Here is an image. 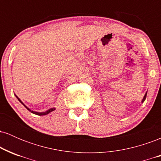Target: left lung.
Segmentation results:
<instances>
[{"mask_svg":"<svg viewBox=\"0 0 161 161\" xmlns=\"http://www.w3.org/2000/svg\"><path fill=\"white\" fill-rule=\"evenodd\" d=\"M147 92H146L145 95V96H144L143 99H142V103H143V102H144V101H145V99H146V96H147Z\"/></svg>","mask_w":161,"mask_h":161,"instance_id":"left-lung-1","label":"left lung"}]
</instances>
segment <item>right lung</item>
<instances>
[{
	"label": "right lung",
	"instance_id": "add662e5",
	"mask_svg": "<svg viewBox=\"0 0 161 161\" xmlns=\"http://www.w3.org/2000/svg\"><path fill=\"white\" fill-rule=\"evenodd\" d=\"M15 96H16V98H17V99H18V101H19V102H20V103H21V104H23V106H24V107H25V108H26L28 110H29V111H30L31 113H32V114H36V115H39V116H45V115H47V114H50V113H51V112H52V111H53V110H55V109H56V108H50V109H49V110H46V111H45V112H37V111H34V110H31V109H29V108H28V107L26 106V105H25V104H24V103L23 102V101H21V100H20V99L19 98V97H17V96H16V95H15Z\"/></svg>",
	"mask_w": 161,
	"mask_h": 161
}]
</instances>
